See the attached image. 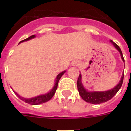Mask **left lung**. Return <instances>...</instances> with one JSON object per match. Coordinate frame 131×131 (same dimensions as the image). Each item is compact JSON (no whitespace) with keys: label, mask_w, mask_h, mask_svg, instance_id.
Listing matches in <instances>:
<instances>
[{"label":"left lung","mask_w":131,"mask_h":131,"mask_svg":"<svg viewBox=\"0 0 131 131\" xmlns=\"http://www.w3.org/2000/svg\"><path fill=\"white\" fill-rule=\"evenodd\" d=\"M110 42L117 48L118 51L119 52L121 59H122L123 62H125L124 58L123 56L122 52H121L119 47L117 44H115V42H113L112 40H110ZM123 77H124V71L123 73V75L121 76V80H120L119 84H117L115 87L109 90V91H103V92H98H98L97 91L89 92L83 86L81 82V75H79L77 82V89H78L80 96L84 101H86V102L91 103V104H101V103L106 102L108 101L116 94L117 92L119 91L120 88L121 87L123 81Z\"/></svg>","instance_id":"8db88e82"}]
</instances>
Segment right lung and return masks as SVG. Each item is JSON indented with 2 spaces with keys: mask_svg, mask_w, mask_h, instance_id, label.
Wrapping results in <instances>:
<instances>
[{
  "mask_svg": "<svg viewBox=\"0 0 131 131\" xmlns=\"http://www.w3.org/2000/svg\"><path fill=\"white\" fill-rule=\"evenodd\" d=\"M35 37V35H33L30 36L29 37L27 38V39H24V40H21L19 43L21 42H24V41H27V40H29L31 39H33V38ZM66 71H62V73H60V74H58L56 78V82H55V84H54V86L53 87V89L52 90H50V92H48V93L45 94H42V95H40V96H37L34 97V98H23V97L20 96L18 94L16 93V92H14V93L16 94V95L18 96L19 98H20L21 100L24 101L25 102L27 103V104H29L31 105H38V104H43L45 102H48V100H50L54 96V95L55 94L56 91V89H57L58 87V82L59 80L60 79L61 77L63 75V74L66 73Z\"/></svg>",
  "mask_w": 131,
  "mask_h": 131,
  "instance_id": "right-lung-1",
  "label": "right lung"
}]
</instances>
